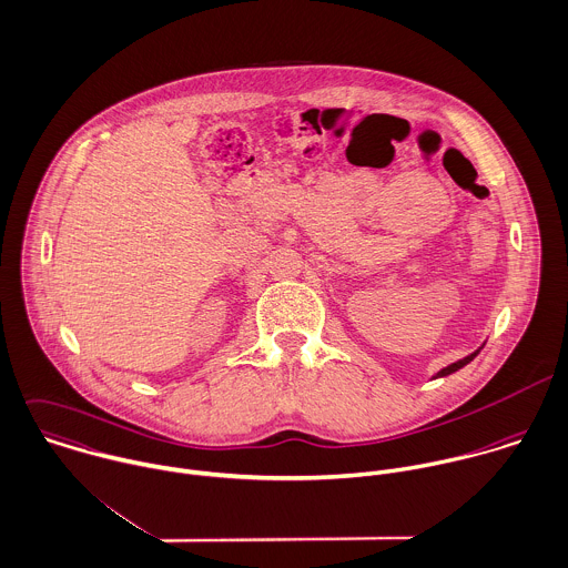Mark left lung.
<instances>
[{
  "mask_svg": "<svg viewBox=\"0 0 568 568\" xmlns=\"http://www.w3.org/2000/svg\"><path fill=\"white\" fill-rule=\"evenodd\" d=\"M483 346H485V344H483ZM483 346H480V348H478V351H474V353H471V355H467V357H463V359H458V362H454V364H449V366H447V368H440V371H438V373H436V375H434V377H432V378L447 377V375H454V373H456V371H460V368H465V366H467V364H469V362H474V357H476V355H478V353H480V351H483Z\"/></svg>",
  "mask_w": 568,
  "mask_h": 568,
  "instance_id": "left-lung-1",
  "label": "left lung"
}]
</instances>
